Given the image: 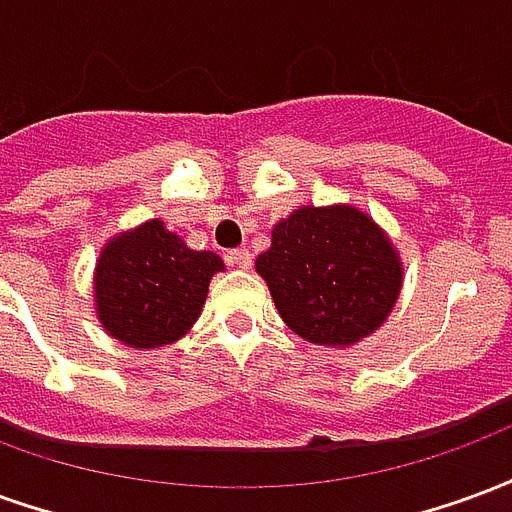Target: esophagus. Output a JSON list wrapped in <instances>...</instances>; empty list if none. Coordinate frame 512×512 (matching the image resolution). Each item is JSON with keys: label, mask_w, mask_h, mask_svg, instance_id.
Masks as SVG:
<instances>
[{"label": "esophagus", "mask_w": 512, "mask_h": 512, "mask_svg": "<svg viewBox=\"0 0 512 512\" xmlns=\"http://www.w3.org/2000/svg\"><path fill=\"white\" fill-rule=\"evenodd\" d=\"M227 260H230L235 268L252 266V255H249V249H233V252H227Z\"/></svg>", "instance_id": "1"}]
</instances>
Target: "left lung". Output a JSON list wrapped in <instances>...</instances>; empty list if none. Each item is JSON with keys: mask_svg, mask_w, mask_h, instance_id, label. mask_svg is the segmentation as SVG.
Returning a JSON list of instances; mask_svg holds the SVG:
<instances>
[{"mask_svg": "<svg viewBox=\"0 0 512 512\" xmlns=\"http://www.w3.org/2000/svg\"><path fill=\"white\" fill-rule=\"evenodd\" d=\"M255 268L290 332L340 351L381 329L403 288L392 238L348 202L296 208L274 224Z\"/></svg>", "mask_w": 512, "mask_h": 512, "instance_id": "8db88e82", "label": "left lung"}]
</instances>
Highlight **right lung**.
I'll return each mask as SVG.
<instances>
[{"label": "right lung", "instance_id": "1", "mask_svg": "<svg viewBox=\"0 0 512 512\" xmlns=\"http://www.w3.org/2000/svg\"><path fill=\"white\" fill-rule=\"evenodd\" d=\"M216 271H224L216 252L189 249L161 219H147L112 235L95 260V315L136 351L178 343L200 318Z\"/></svg>", "mask_w": 512, "mask_h": 512}]
</instances>
